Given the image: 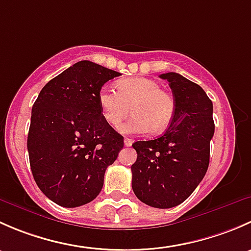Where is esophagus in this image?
I'll return each instance as SVG.
<instances>
[{
    "mask_svg": "<svg viewBox=\"0 0 251 251\" xmlns=\"http://www.w3.org/2000/svg\"><path fill=\"white\" fill-rule=\"evenodd\" d=\"M132 143H133V141L130 140V138H125V140H124V144H125L126 147H131L132 146Z\"/></svg>",
    "mask_w": 251,
    "mask_h": 251,
    "instance_id": "obj_1",
    "label": "esophagus"
}]
</instances>
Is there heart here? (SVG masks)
I'll return each instance as SVG.
<instances>
[{
  "mask_svg": "<svg viewBox=\"0 0 251 251\" xmlns=\"http://www.w3.org/2000/svg\"><path fill=\"white\" fill-rule=\"evenodd\" d=\"M98 103L103 118L111 126H118L132 108L135 115L120 127L126 135H142L149 131L161 133L174 119V97L151 78H124L116 83V90L100 88Z\"/></svg>",
  "mask_w": 251,
  "mask_h": 251,
  "instance_id": "b5f03b06",
  "label": "heart"
}]
</instances>
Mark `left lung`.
I'll list each match as a JSON object with an SVG mask.
<instances>
[{"label": "left lung", "instance_id": "left-lung-1", "mask_svg": "<svg viewBox=\"0 0 251 251\" xmlns=\"http://www.w3.org/2000/svg\"><path fill=\"white\" fill-rule=\"evenodd\" d=\"M175 100L174 119L161 137L132 144V189L144 204L169 209L183 203L206 174L214 136L212 102L197 83L177 73L161 74Z\"/></svg>", "mask_w": 251, "mask_h": 251}]
</instances>
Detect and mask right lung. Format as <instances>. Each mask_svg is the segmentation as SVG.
<instances>
[{"label": "right lung", "mask_w": 251, "mask_h": 251, "mask_svg": "<svg viewBox=\"0 0 251 251\" xmlns=\"http://www.w3.org/2000/svg\"><path fill=\"white\" fill-rule=\"evenodd\" d=\"M119 75L81 60L48 81L32 105L30 168L42 193L60 206L92 201L123 149L124 137L105 121L98 103L102 86Z\"/></svg>", "instance_id": "obj_1"}]
</instances>
